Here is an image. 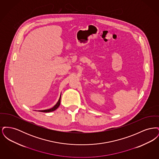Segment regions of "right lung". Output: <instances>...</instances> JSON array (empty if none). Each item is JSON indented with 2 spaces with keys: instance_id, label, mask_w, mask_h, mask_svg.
I'll return each mask as SVG.
<instances>
[{
  "instance_id": "obj_1",
  "label": "right lung",
  "mask_w": 159,
  "mask_h": 159,
  "mask_svg": "<svg viewBox=\"0 0 159 159\" xmlns=\"http://www.w3.org/2000/svg\"><path fill=\"white\" fill-rule=\"evenodd\" d=\"M61 93L60 97L59 98V100L58 101V102H57V104L53 106L52 108H49V109H47V110H40L39 111L40 112H44V113H49V112H51L53 111L54 110H55L56 109H57L58 108V107L60 105L61 102Z\"/></svg>"
}]
</instances>
